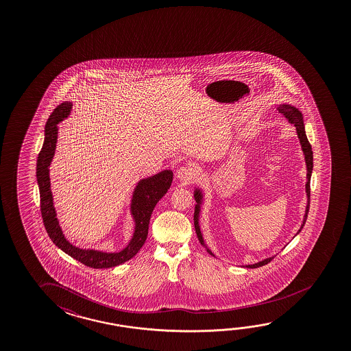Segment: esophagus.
<instances>
[{"label":"esophagus","mask_w":351,"mask_h":351,"mask_svg":"<svg viewBox=\"0 0 351 351\" xmlns=\"http://www.w3.org/2000/svg\"><path fill=\"white\" fill-rule=\"evenodd\" d=\"M176 178L180 181H191L192 178H195V173L190 167H181L176 171Z\"/></svg>","instance_id":"obj_1"}]
</instances>
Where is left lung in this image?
Here are the masks:
<instances>
[{
	"mask_svg": "<svg viewBox=\"0 0 351 351\" xmlns=\"http://www.w3.org/2000/svg\"><path fill=\"white\" fill-rule=\"evenodd\" d=\"M276 110H278V112H279L280 115H282V117H285L290 123H293V126H295L298 138H299L300 144H301V149H302V153H304V162H306V184H304V191H306L307 203H306V209H304L302 223H301L299 231L296 232V235H298V234H300V231L302 230V228H304L306 219H307V214H308V209H310V182L311 175H312V170H313V153H312L310 142H308L307 136H306V131H304V115H302V112H301L298 108L290 105V104H282V105H279V108ZM193 195H195V202H197V204H195V217H193L195 234H197V237H198V240L201 242L202 246L207 250V252L209 253L210 256L215 257V254L209 250L207 243H206L204 239H203L201 225H199L202 204H203V202H204V193H203V190L199 189V187H195ZM273 258H274V256L268 257V258L262 259V261H259L257 263H253V265H246L245 267H246V268H258V267H262V265L269 263L270 261Z\"/></svg>",
	"mask_w": 351,
	"mask_h": 351,
	"instance_id": "left-lung-1",
	"label": "left lung"
}]
</instances>
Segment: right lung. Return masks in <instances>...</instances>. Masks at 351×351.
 <instances>
[{"mask_svg": "<svg viewBox=\"0 0 351 351\" xmlns=\"http://www.w3.org/2000/svg\"><path fill=\"white\" fill-rule=\"evenodd\" d=\"M72 111V104L69 101L58 105L53 110L47 125L45 138L36 160V180L40 192L41 217L47 234L52 242L67 253L72 258L77 259L86 267L101 269L122 265L134 257L142 248L148 236L149 220L156 203L167 193L173 182V171L162 170L150 178L139 180L132 192L130 212L134 223L132 237L126 247L119 252H104L90 248H80L73 246L64 237V231L58 224V214L53 206L51 184H50V165L55 156L58 138V123L69 117Z\"/></svg>", "mask_w": 351, "mask_h": 351, "instance_id": "obj_1", "label": "right lung"}]
</instances>
